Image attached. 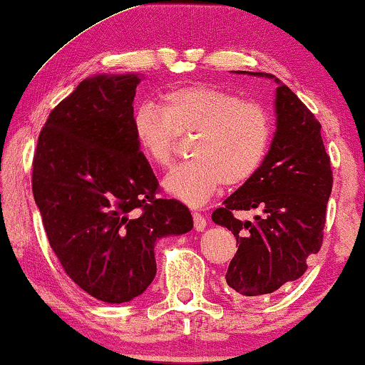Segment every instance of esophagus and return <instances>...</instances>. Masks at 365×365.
<instances>
[{"instance_id":"34e87169","label":"esophagus","mask_w":365,"mask_h":365,"mask_svg":"<svg viewBox=\"0 0 365 365\" xmlns=\"http://www.w3.org/2000/svg\"><path fill=\"white\" fill-rule=\"evenodd\" d=\"M192 221H194V229H196V231H204V227L207 226L206 217H204L202 214H199V212L192 214Z\"/></svg>"}]
</instances>
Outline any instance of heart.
<instances>
[{
	"instance_id": "b5f03b06",
	"label": "heart",
	"mask_w": 365,
	"mask_h": 365,
	"mask_svg": "<svg viewBox=\"0 0 365 365\" xmlns=\"http://www.w3.org/2000/svg\"><path fill=\"white\" fill-rule=\"evenodd\" d=\"M133 131L148 161L159 168L173 161L178 136L194 134L192 159L174 166L163 187L187 206H201L224 184L247 182L262 166L271 144V118L261 104L207 84L169 89L161 106L143 103L133 118Z\"/></svg>"
}]
</instances>
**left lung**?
<instances>
[{
    "instance_id": "1",
    "label": "left lung",
    "mask_w": 365,
    "mask_h": 365,
    "mask_svg": "<svg viewBox=\"0 0 365 365\" xmlns=\"http://www.w3.org/2000/svg\"><path fill=\"white\" fill-rule=\"evenodd\" d=\"M274 79L276 133L259 171L212 212L217 226L237 239L226 272L227 286L242 296H262L306 272L307 257L322 244L326 207L332 191L331 159L321 124L281 79ZM234 210H257L254 222H239Z\"/></svg>"
}]
</instances>
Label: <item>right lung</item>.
<instances>
[{
  "label": "right lung",
  "mask_w": 365,
  "mask_h": 365,
  "mask_svg": "<svg viewBox=\"0 0 365 365\" xmlns=\"http://www.w3.org/2000/svg\"><path fill=\"white\" fill-rule=\"evenodd\" d=\"M143 74H94L49 114L33 161V196L69 277L103 302H129L156 276L159 239L192 229L189 209L158 199L133 131Z\"/></svg>",
  "instance_id": "obj_1"
}]
</instances>
